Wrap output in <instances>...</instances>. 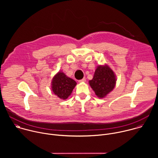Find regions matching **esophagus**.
I'll return each mask as SVG.
<instances>
[{"label":"esophagus","instance_id":"esophagus-1","mask_svg":"<svg viewBox=\"0 0 158 158\" xmlns=\"http://www.w3.org/2000/svg\"><path fill=\"white\" fill-rule=\"evenodd\" d=\"M85 78L84 77L83 79H81V80H79V82H85Z\"/></svg>","mask_w":158,"mask_h":158}]
</instances>
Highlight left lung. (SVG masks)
I'll return each mask as SVG.
<instances>
[{
	"label": "left lung",
	"mask_w": 158,
	"mask_h": 158,
	"mask_svg": "<svg viewBox=\"0 0 158 158\" xmlns=\"http://www.w3.org/2000/svg\"><path fill=\"white\" fill-rule=\"evenodd\" d=\"M115 74L107 65H99L96 69L94 77L89 81V84L98 98H103L116 85Z\"/></svg>",
	"instance_id": "left-lung-1"
}]
</instances>
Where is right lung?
Returning a JSON list of instances; mask_svg holds the SVG:
<instances>
[{"mask_svg":"<svg viewBox=\"0 0 158 158\" xmlns=\"http://www.w3.org/2000/svg\"><path fill=\"white\" fill-rule=\"evenodd\" d=\"M76 85L74 80L67 77L63 73L59 72L53 77L52 90L59 98L65 100L71 95Z\"/></svg>","mask_w":158,"mask_h":158,"instance_id":"right-lung-1","label":"right lung"}]
</instances>
